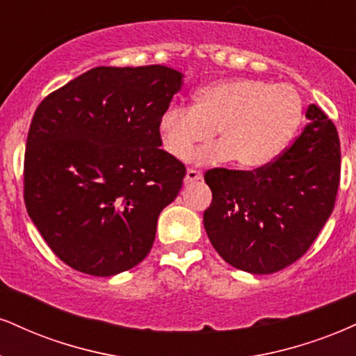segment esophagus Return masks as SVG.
<instances>
[{
    "label": "esophagus",
    "instance_id": "esophagus-1",
    "mask_svg": "<svg viewBox=\"0 0 356 356\" xmlns=\"http://www.w3.org/2000/svg\"><path fill=\"white\" fill-rule=\"evenodd\" d=\"M197 181H202V174H200L199 170H194V169L187 170L186 177H184V182L192 184V182H197Z\"/></svg>",
    "mask_w": 356,
    "mask_h": 356
}]
</instances>
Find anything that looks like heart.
Returning a JSON list of instances; mask_svg holds the SVG:
<instances>
[{
    "label": "heart",
    "instance_id": "b5f03b06",
    "mask_svg": "<svg viewBox=\"0 0 356 356\" xmlns=\"http://www.w3.org/2000/svg\"><path fill=\"white\" fill-rule=\"evenodd\" d=\"M303 118V101L290 84L229 78L199 88L192 108L169 106L159 119L162 147L184 161L213 137L219 143L197 152L199 164L234 159L241 169H264L284 152Z\"/></svg>",
    "mask_w": 356,
    "mask_h": 356
}]
</instances>
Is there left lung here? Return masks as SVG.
Segmentation results:
<instances>
[{
    "label": "left lung",
    "instance_id": "1",
    "mask_svg": "<svg viewBox=\"0 0 356 356\" xmlns=\"http://www.w3.org/2000/svg\"><path fill=\"white\" fill-rule=\"evenodd\" d=\"M305 129L272 164L255 172L211 169L209 241L238 270L273 273L308 250L332 216L340 182L335 124L310 104Z\"/></svg>",
    "mask_w": 356,
    "mask_h": 356
}]
</instances>
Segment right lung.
<instances>
[{
  "mask_svg": "<svg viewBox=\"0 0 356 356\" xmlns=\"http://www.w3.org/2000/svg\"><path fill=\"white\" fill-rule=\"evenodd\" d=\"M172 67L99 66L38 106L24 156V204L64 264L113 277L143 262L186 167L162 145L159 119L181 91Z\"/></svg>",
  "mask_w": 356,
  "mask_h": 356,
  "instance_id": "right-lung-1",
  "label": "right lung"
}]
</instances>
